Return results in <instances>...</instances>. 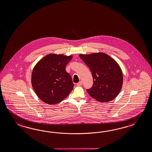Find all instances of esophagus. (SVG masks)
I'll use <instances>...</instances> for the list:
<instances>
[{
    "label": "esophagus",
    "instance_id": "1",
    "mask_svg": "<svg viewBox=\"0 0 152 152\" xmlns=\"http://www.w3.org/2000/svg\"><path fill=\"white\" fill-rule=\"evenodd\" d=\"M82 84H83V82H82V81H80L79 83H77V85L78 86H80L82 85Z\"/></svg>",
    "mask_w": 152,
    "mask_h": 152
}]
</instances>
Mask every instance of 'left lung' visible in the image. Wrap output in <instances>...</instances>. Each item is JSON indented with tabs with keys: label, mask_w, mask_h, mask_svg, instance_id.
Wrapping results in <instances>:
<instances>
[{
	"label": "left lung",
	"mask_w": 152,
	"mask_h": 152,
	"mask_svg": "<svg viewBox=\"0 0 152 152\" xmlns=\"http://www.w3.org/2000/svg\"><path fill=\"white\" fill-rule=\"evenodd\" d=\"M79 56L92 74L93 85L87 90L89 95L101 102L114 100L123 83V72L117 62L103 52L80 54Z\"/></svg>",
	"instance_id": "left-lung-1"
}]
</instances>
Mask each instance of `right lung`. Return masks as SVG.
Returning <instances> with one entry per match:
<instances>
[{"label":"right lung","mask_w":152,"mask_h":152,"mask_svg":"<svg viewBox=\"0 0 152 152\" xmlns=\"http://www.w3.org/2000/svg\"><path fill=\"white\" fill-rule=\"evenodd\" d=\"M72 56L50 53L39 60L33 69L31 83L37 96L47 104L62 101L74 88L65 67Z\"/></svg>","instance_id":"1"}]
</instances>
